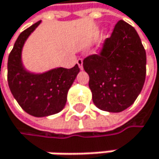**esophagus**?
I'll return each instance as SVG.
<instances>
[{
    "instance_id": "obj_1",
    "label": "esophagus",
    "mask_w": 159,
    "mask_h": 159,
    "mask_svg": "<svg viewBox=\"0 0 159 159\" xmlns=\"http://www.w3.org/2000/svg\"><path fill=\"white\" fill-rule=\"evenodd\" d=\"M77 64L79 66V69L80 70H83V60L82 59H78L77 60Z\"/></svg>"
}]
</instances>
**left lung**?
I'll list each match as a JSON object with an SVG mask.
<instances>
[{"instance_id": "obj_1", "label": "left lung", "mask_w": 159, "mask_h": 159, "mask_svg": "<svg viewBox=\"0 0 159 159\" xmlns=\"http://www.w3.org/2000/svg\"><path fill=\"white\" fill-rule=\"evenodd\" d=\"M94 105L120 112L133 105L146 77V51L136 30L124 21L114 26L100 54L83 62Z\"/></svg>"}]
</instances>
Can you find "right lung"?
<instances>
[{
    "mask_svg": "<svg viewBox=\"0 0 159 159\" xmlns=\"http://www.w3.org/2000/svg\"><path fill=\"white\" fill-rule=\"evenodd\" d=\"M40 24L41 21L26 28L16 40L8 56L7 81L11 93L25 111L35 117H46L65 108L68 91L80 69L77 64L71 69L55 68L39 73L25 69L23 48Z\"/></svg>",
    "mask_w": 159,
    "mask_h": 159,
    "instance_id": "obj_1",
    "label": "right lung"
}]
</instances>
